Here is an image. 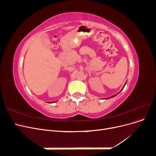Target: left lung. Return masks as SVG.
<instances>
[{
    "label": "left lung",
    "mask_w": 156,
    "mask_h": 156,
    "mask_svg": "<svg viewBox=\"0 0 156 156\" xmlns=\"http://www.w3.org/2000/svg\"><path fill=\"white\" fill-rule=\"evenodd\" d=\"M126 84H125V85H126ZM125 85H124V87H123V88H124V87H125ZM115 96H116V95H114V96H111V98H113V97H115ZM109 98H107V99H109Z\"/></svg>",
    "instance_id": "8db88e82"
}]
</instances>
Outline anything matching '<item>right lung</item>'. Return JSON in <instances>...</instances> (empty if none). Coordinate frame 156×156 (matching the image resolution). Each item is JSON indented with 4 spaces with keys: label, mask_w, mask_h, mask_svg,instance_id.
<instances>
[{
    "label": "right lung",
    "mask_w": 156,
    "mask_h": 156,
    "mask_svg": "<svg viewBox=\"0 0 156 156\" xmlns=\"http://www.w3.org/2000/svg\"><path fill=\"white\" fill-rule=\"evenodd\" d=\"M53 102H55V101H53ZM53 102H51V103H53Z\"/></svg>",
    "instance_id": "add662e5"
}]
</instances>
